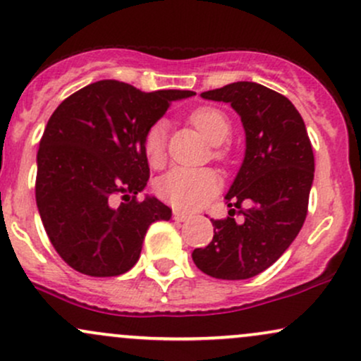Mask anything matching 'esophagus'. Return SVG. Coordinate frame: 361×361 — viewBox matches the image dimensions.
I'll list each match as a JSON object with an SVG mask.
<instances>
[{
    "mask_svg": "<svg viewBox=\"0 0 361 361\" xmlns=\"http://www.w3.org/2000/svg\"><path fill=\"white\" fill-rule=\"evenodd\" d=\"M188 217H190V215L185 214V212H181V210H173V221L185 222V221H188Z\"/></svg>",
    "mask_w": 361,
    "mask_h": 361,
    "instance_id": "obj_1",
    "label": "esophagus"
}]
</instances>
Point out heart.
Listing matches in <instances>:
<instances>
[{"label": "heart", "instance_id": "heart-1", "mask_svg": "<svg viewBox=\"0 0 361 361\" xmlns=\"http://www.w3.org/2000/svg\"><path fill=\"white\" fill-rule=\"evenodd\" d=\"M190 122L214 146H219L231 135V122L222 110L200 106L190 115ZM142 151L151 166H161L166 156V123L156 122L147 128L142 140ZM222 156V151H217ZM221 190V180L212 169L175 168L156 183L161 200L181 210H195L212 200Z\"/></svg>", "mask_w": 361, "mask_h": 361}]
</instances>
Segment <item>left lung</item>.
<instances>
[{
	"label": "left lung",
	"instance_id": "left-lung-1",
	"mask_svg": "<svg viewBox=\"0 0 361 361\" xmlns=\"http://www.w3.org/2000/svg\"><path fill=\"white\" fill-rule=\"evenodd\" d=\"M200 97L238 111L246 152L226 195L234 209L227 219H212V243L195 250L192 258L214 279L246 280L270 268L304 226L314 180L312 146L292 102L267 86L238 81Z\"/></svg>",
	"mask_w": 361,
	"mask_h": 361
}]
</instances>
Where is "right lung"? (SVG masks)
Instances as JSON below:
<instances>
[{
	"label": "right lung",
	"mask_w": 361,
	"mask_h": 361,
	"mask_svg": "<svg viewBox=\"0 0 361 361\" xmlns=\"http://www.w3.org/2000/svg\"><path fill=\"white\" fill-rule=\"evenodd\" d=\"M188 90L144 93L103 80L57 106L37 152L35 198L44 229L69 267L90 276H117L137 263L144 235L171 209L135 195L146 188L147 128ZM122 196L126 202L116 205Z\"/></svg>",
	"instance_id": "right-lung-1"
}]
</instances>
